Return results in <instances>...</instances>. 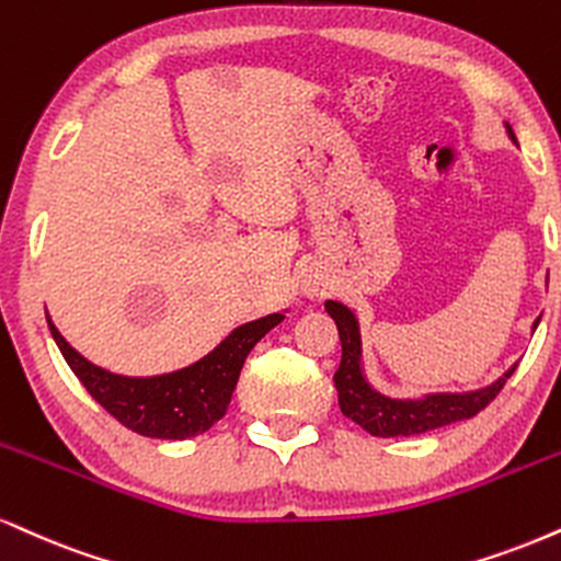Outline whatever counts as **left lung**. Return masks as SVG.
Wrapping results in <instances>:
<instances>
[{
    "label": "left lung",
    "instance_id": "1",
    "mask_svg": "<svg viewBox=\"0 0 561 561\" xmlns=\"http://www.w3.org/2000/svg\"><path fill=\"white\" fill-rule=\"evenodd\" d=\"M507 133L515 140V133H512L510 125ZM327 310L336 323V332H340L342 342V360L334 374V387L340 391V408L350 421H355L357 426L366 428L374 436H415L449 426L455 421H468V417L478 415L485 404L494 400L517 368L512 366L491 387L468 391V394H428L423 400H389V397L370 389L366 376H363L360 332H357L353 310L334 300H327Z\"/></svg>",
    "mask_w": 561,
    "mask_h": 561
}]
</instances>
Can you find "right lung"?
Instances as JSON below:
<instances>
[{"mask_svg": "<svg viewBox=\"0 0 561 561\" xmlns=\"http://www.w3.org/2000/svg\"><path fill=\"white\" fill-rule=\"evenodd\" d=\"M282 319H285L282 313H272L259 321L242 323L219 347H214L193 366L164 376L133 379V376L110 374L85 360L78 350L67 345L65 336L46 316L59 353L65 355L67 366L88 389V394L125 428L151 438H191L204 434L219 417H225L248 353Z\"/></svg>", "mask_w": 561, "mask_h": 561, "instance_id": "1", "label": "right lung"}]
</instances>
